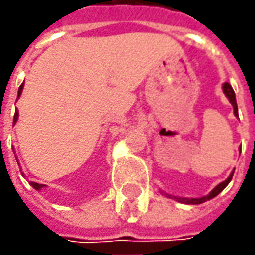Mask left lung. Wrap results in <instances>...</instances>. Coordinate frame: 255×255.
<instances>
[{"instance_id": "1", "label": "left lung", "mask_w": 255, "mask_h": 255, "mask_svg": "<svg viewBox=\"0 0 255 255\" xmlns=\"http://www.w3.org/2000/svg\"><path fill=\"white\" fill-rule=\"evenodd\" d=\"M222 89H223V93H225V96L229 99V102L232 103V106H233V113H235V116H236V117H239V110H237V103H236V95H235L233 88H232V86H230L228 82H225V84L222 85ZM233 173H235V170L230 173L229 177L226 178V180H223L222 183H219L218 186L215 187L214 190H211V193L207 194V195H204V197H201V198H180V197H174V195H170V194H166V193H164V195H166L167 198L176 200V201H178V202H181V204H188V205L202 204V202H205V201L212 200L214 197H216L218 194L221 193L223 188H225V187L228 186V184L230 183V180H232V177H233Z\"/></svg>"}]
</instances>
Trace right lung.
Masks as SVG:
<instances>
[{"instance_id": "right-lung-1", "label": "right lung", "mask_w": 255, "mask_h": 255, "mask_svg": "<svg viewBox=\"0 0 255 255\" xmlns=\"http://www.w3.org/2000/svg\"><path fill=\"white\" fill-rule=\"evenodd\" d=\"M22 91H23V84L19 86L18 99L20 98V95H22ZM18 117H19V114H18V110H16V112H15V116H13V126L16 124V121H18ZM29 184H30V186H32L33 188H34V190H37V191H40L41 188H44V187H46V186H44V184H39V183H34V181H30Z\"/></svg>"}]
</instances>
